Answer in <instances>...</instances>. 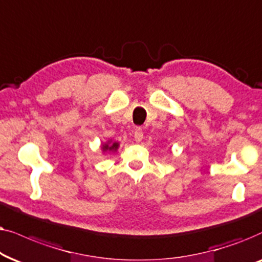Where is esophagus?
Instances as JSON below:
<instances>
[{
    "mask_svg": "<svg viewBox=\"0 0 262 262\" xmlns=\"http://www.w3.org/2000/svg\"><path fill=\"white\" fill-rule=\"evenodd\" d=\"M134 139H135V141H137V142H140L142 139H144V132H142V129L140 127L135 128Z\"/></svg>",
    "mask_w": 262,
    "mask_h": 262,
    "instance_id": "obj_1",
    "label": "esophagus"
}]
</instances>
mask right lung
I'll return each instance as SVG.
<instances>
[{"label": "right lung", "instance_id": "1", "mask_svg": "<svg viewBox=\"0 0 262 262\" xmlns=\"http://www.w3.org/2000/svg\"><path fill=\"white\" fill-rule=\"evenodd\" d=\"M118 146H120V144H118V142H111V141H107L106 144H104L103 145V151L105 152V151H111V152H115V151H117V148H118Z\"/></svg>", "mask_w": 262, "mask_h": 262}]
</instances>
